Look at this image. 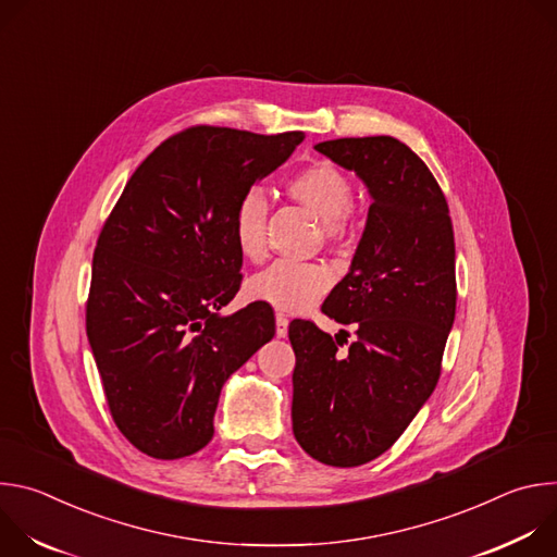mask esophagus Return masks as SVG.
Returning <instances> with one entry per match:
<instances>
[{
  "label": "esophagus",
  "instance_id": "1",
  "mask_svg": "<svg viewBox=\"0 0 557 557\" xmlns=\"http://www.w3.org/2000/svg\"><path fill=\"white\" fill-rule=\"evenodd\" d=\"M275 333H277V337L288 335V320H286L284 312H275Z\"/></svg>",
  "mask_w": 557,
  "mask_h": 557
}]
</instances>
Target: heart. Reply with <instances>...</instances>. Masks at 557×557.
I'll list each match as a JSON object with an SVG mask.
<instances>
[{
	"label": "heart",
	"instance_id": "obj_1",
	"mask_svg": "<svg viewBox=\"0 0 557 557\" xmlns=\"http://www.w3.org/2000/svg\"><path fill=\"white\" fill-rule=\"evenodd\" d=\"M286 191L326 222V235L339 237L348 228L355 198L352 181L331 161H312L286 181ZM269 202L262 189H247L231 213L233 243L247 260H262L267 253ZM333 271L326 264L277 260L247 284L249 297L280 310L299 312L310 308L333 286Z\"/></svg>",
	"mask_w": 557,
	"mask_h": 557
}]
</instances>
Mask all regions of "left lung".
I'll use <instances>...</instances> for the list:
<instances>
[{"label": "left lung", "mask_w": 557, "mask_h": 557, "mask_svg": "<svg viewBox=\"0 0 557 557\" xmlns=\"http://www.w3.org/2000/svg\"><path fill=\"white\" fill-rule=\"evenodd\" d=\"M314 149L355 172L372 205L350 271L322 306L357 342L337 355L339 342L312 322L288 326L293 434L314 460L357 467L394 445L438 383L456 314L454 228L436 178L406 143L363 136Z\"/></svg>", "instance_id": "left-lung-1"}]
</instances>
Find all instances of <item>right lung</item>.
Wrapping results in <instances>:
<instances>
[{"label": "right lung", "mask_w": 557, "mask_h": 557, "mask_svg": "<svg viewBox=\"0 0 557 557\" xmlns=\"http://www.w3.org/2000/svg\"><path fill=\"white\" fill-rule=\"evenodd\" d=\"M301 140L187 127L138 165L99 233L86 331L116 428L151 458L202 449L224 381L275 335L267 301L218 310L243 282L233 207Z\"/></svg>", "instance_id": "add662e5"}]
</instances>
